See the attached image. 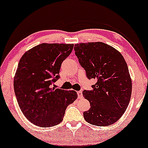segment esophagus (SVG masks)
<instances>
[{
	"label": "esophagus",
	"instance_id": "obj_1",
	"mask_svg": "<svg viewBox=\"0 0 148 148\" xmlns=\"http://www.w3.org/2000/svg\"><path fill=\"white\" fill-rule=\"evenodd\" d=\"M77 94H78V98H79V99H81V98H83V93H82L81 91L77 92Z\"/></svg>",
	"mask_w": 148,
	"mask_h": 148
}]
</instances>
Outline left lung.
I'll list each match as a JSON object with an SVG mask.
<instances>
[{"label": "left lung", "mask_w": 148, "mask_h": 148, "mask_svg": "<svg viewBox=\"0 0 148 148\" xmlns=\"http://www.w3.org/2000/svg\"><path fill=\"white\" fill-rule=\"evenodd\" d=\"M74 46L88 79L97 80L92 90L83 92L90 103V109L83 112L85 120L97 126L112 125L122 116L130 101L132 81L127 63L119 51L104 42Z\"/></svg>", "instance_id": "obj_1"}]
</instances>
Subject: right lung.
Listing matches in <instances>:
<instances>
[{"label":"right lung","mask_w":148,"mask_h":148,"mask_svg":"<svg viewBox=\"0 0 148 148\" xmlns=\"http://www.w3.org/2000/svg\"><path fill=\"white\" fill-rule=\"evenodd\" d=\"M73 47L74 44L42 43L20 59L14 79V92L23 114L36 125L49 127L59 124L67 107L77 99L74 90L51 88Z\"/></svg>","instance_id":"right-lung-1"}]
</instances>
